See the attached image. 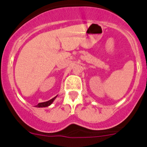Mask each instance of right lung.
I'll return each mask as SVG.
<instances>
[{
  "label": "right lung",
  "instance_id": "add662e5",
  "mask_svg": "<svg viewBox=\"0 0 147 147\" xmlns=\"http://www.w3.org/2000/svg\"><path fill=\"white\" fill-rule=\"evenodd\" d=\"M57 96H55L54 98H51V99H50L49 101H45V102H41V103H39L38 105H37V107H49L51 105L52 103L53 102V101L55 100V98H57Z\"/></svg>",
  "mask_w": 147,
  "mask_h": 147
}]
</instances>
